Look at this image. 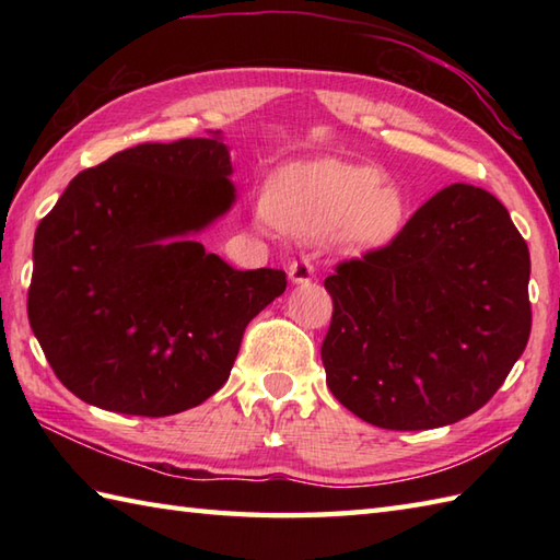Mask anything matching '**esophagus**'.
Returning <instances> with one entry per match:
<instances>
[{
    "label": "esophagus",
    "instance_id": "esophagus-1",
    "mask_svg": "<svg viewBox=\"0 0 560 560\" xmlns=\"http://www.w3.org/2000/svg\"><path fill=\"white\" fill-rule=\"evenodd\" d=\"M313 277H315V269L307 259H293L289 265L291 283H307V281H313Z\"/></svg>",
    "mask_w": 560,
    "mask_h": 560
}]
</instances>
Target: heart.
<instances>
[{"mask_svg": "<svg viewBox=\"0 0 560 560\" xmlns=\"http://www.w3.org/2000/svg\"><path fill=\"white\" fill-rule=\"evenodd\" d=\"M257 221L295 237L327 233L335 247L361 255L397 235L404 197L375 165L339 159L293 163L271 180Z\"/></svg>", "mask_w": 560, "mask_h": 560, "instance_id": "1", "label": "heart"}]
</instances>
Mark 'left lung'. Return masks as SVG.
Returning <instances> with one entry per match:
<instances>
[{
  "label": "left lung",
  "instance_id": "left-lung-1",
  "mask_svg": "<svg viewBox=\"0 0 560 560\" xmlns=\"http://www.w3.org/2000/svg\"><path fill=\"white\" fill-rule=\"evenodd\" d=\"M325 289L327 387L387 431L481 409L532 329L525 237L501 201L464 183L428 199L389 245L341 261Z\"/></svg>",
  "mask_w": 560,
  "mask_h": 560
}]
</instances>
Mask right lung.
<instances>
[{
	"label": "right lung",
	"instance_id": "right-lung-1",
	"mask_svg": "<svg viewBox=\"0 0 560 560\" xmlns=\"http://www.w3.org/2000/svg\"><path fill=\"white\" fill-rule=\"evenodd\" d=\"M213 135L139 144L79 173L33 241L28 319L69 392L129 416H171L229 380L249 319L287 271L247 269L197 241L235 201Z\"/></svg>",
	"mask_w": 560,
	"mask_h": 560
}]
</instances>
